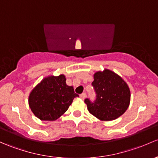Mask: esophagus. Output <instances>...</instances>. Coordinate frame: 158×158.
<instances>
[{
  "label": "esophagus",
  "instance_id": "34e87169",
  "mask_svg": "<svg viewBox=\"0 0 158 158\" xmlns=\"http://www.w3.org/2000/svg\"><path fill=\"white\" fill-rule=\"evenodd\" d=\"M85 97H86L85 93H82V94H80V98H81V99H82V100H84V99L85 98Z\"/></svg>",
  "mask_w": 158,
  "mask_h": 158
}]
</instances>
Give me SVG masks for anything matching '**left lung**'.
<instances>
[{
  "label": "left lung",
  "instance_id": "1",
  "mask_svg": "<svg viewBox=\"0 0 158 158\" xmlns=\"http://www.w3.org/2000/svg\"><path fill=\"white\" fill-rule=\"evenodd\" d=\"M92 85L97 94L94 103L85 99L89 113L102 121L117 119L130 104V89L121 76L108 69L97 71Z\"/></svg>",
  "mask_w": 158,
  "mask_h": 158
}]
</instances>
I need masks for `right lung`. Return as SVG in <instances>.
<instances>
[{"label": "right lung", "mask_w": 158, "mask_h": 158, "mask_svg": "<svg viewBox=\"0 0 158 158\" xmlns=\"http://www.w3.org/2000/svg\"><path fill=\"white\" fill-rule=\"evenodd\" d=\"M65 75L44 77L31 91L29 106L36 117L43 121H54L67 110L78 94L73 86L66 83Z\"/></svg>", "instance_id": "add662e5"}]
</instances>
